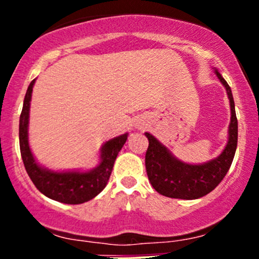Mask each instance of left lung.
<instances>
[{
  "mask_svg": "<svg viewBox=\"0 0 259 259\" xmlns=\"http://www.w3.org/2000/svg\"><path fill=\"white\" fill-rule=\"evenodd\" d=\"M215 75L226 88L231 103V124L228 143L218 158L204 164H188L171 155L158 139L145 133L149 140L145 168L149 182L161 195L177 199H198L210 193L223 180L233 161L238 143V121L232 90L215 70Z\"/></svg>",
  "mask_w": 259,
  "mask_h": 259,
  "instance_id": "left-lung-1",
  "label": "left lung"
}]
</instances>
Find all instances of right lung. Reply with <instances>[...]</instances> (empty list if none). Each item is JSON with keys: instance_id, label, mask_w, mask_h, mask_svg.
<instances>
[{"instance_id": "1", "label": "right lung", "mask_w": 259, "mask_h": 259, "mask_svg": "<svg viewBox=\"0 0 259 259\" xmlns=\"http://www.w3.org/2000/svg\"><path fill=\"white\" fill-rule=\"evenodd\" d=\"M31 81L23 100L20 116V150L23 165L35 187L50 199L66 204H81L95 198L108 184L117 154L124 146L127 134L109 140L100 151L101 161L90 171H52L37 164L28 145V117L32 88Z\"/></svg>"}]
</instances>
